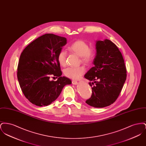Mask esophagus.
Here are the masks:
<instances>
[{
  "instance_id": "1",
  "label": "esophagus",
  "mask_w": 146,
  "mask_h": 146,
  "mask_svg": "<svg viewBox=\"0 0 146 146\" xmlns=\"http://www.w3.org/2000/svg\"><path fill=\"white\" fill-rule=\"evenodd\" d=\"M72 83L73 84H74V85H76L78 84V82H77V81L76 80H73L72 81Z\"/></svg>"
}]
</instances>
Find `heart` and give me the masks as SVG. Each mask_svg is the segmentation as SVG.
<instances>
[{
    "mask_svg": "<svg viewBox=\"0 0 146 146\" xmlns=\"http://www.w3.org/2000/svg\"><path fill=\"white\" fill-rule=\"evenodd\" d=\"M68 50L81 57V61L86 65H90L94 62L96 55V50L90 48L88 43L83 40H78L72 42L68 46ZM67 52L64 50H61L57 55L58 62L61 66L66 64ZM85 71L83 66L69 67L64 70V74L67 77L77 79L84 74Z\"/></svg>",
    "mask_w": 146,
    "mask_h": 146,
    "instance_id": "1",
    "label": "heart"
}]
</instances>
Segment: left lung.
<instances>
[{
	"mask_svg": "<svg viewBox=\"0 0 146 146\" xmlns=\"http://www.w3.org/2000/svg\"><path fill=\"white\" fill-rule=\"evenodd\" d=\"M96 49L95 66L85 75L92 87V95L85 102L94 107L103 108L118 98L126 79V69L121 52L111 40L97 41Z\"/></svg>",
	"mask_w": 146,
	"mask_h": 146,
	"instance_id": "8db88e82",
	"label": "left lung"
}]
</instances>
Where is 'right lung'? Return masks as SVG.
I'll list each match as a JSON object with an SVG mask.
<instances>
[{
    "instance_id": "1",
    "label": "right lung",
    "mask_w": 146,
    "mask_h": 146,
    "mask_svg": "<svg viewBox=\"0 0 146 146\" xmlns=\"http://www.w3.org/2000/svg\"><path fill=\"white\" fill-rule=\"evenodd\" d=\"M67 44L66 38L45 34L31 42L21 53L17 76L21 90L33 104L42 107L54 101L72 82L61 76L57 55ZM58 77L56 81L50 77ZM55 78V77H54Z\"/></svg>"
}]
</instances>
